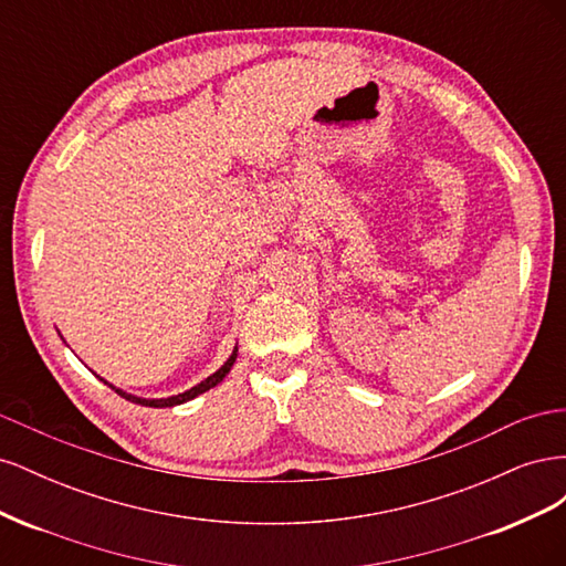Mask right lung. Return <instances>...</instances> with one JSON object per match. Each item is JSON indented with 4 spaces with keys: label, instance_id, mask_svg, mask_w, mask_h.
Here are the masks:
<instances>
[{
    "label": "right lung",
    "instance_id": "right-lung-1",
    "mask_svg": "<svg viewBox=\"0 0 566 566\" xmlns=\"http://www.w3.org/2000/svg\"><path fill=\"white\" fill-rule=\"evenodd\" d=\"M235 356H238V347L233 349V354L229 356V361L221 366L217 373H212L210 378H205L200 385H196V387H191L188 391H184V394H177V397H169V399H139V397H132V394H127V391H123V389H115L113 385H108L106 380V385L111 387V389H115L119 397H125L127 401H134V403H142V406H148V408H169V406H179V403H184V401H191V399H196L198 394H202V391H208V389H212V387H217L221 380L227 378L229 375V370H231V366L235 364Z\"/></svg>",
    "mask_w": 566,
    "mask_h": 566
}]
</instances>
